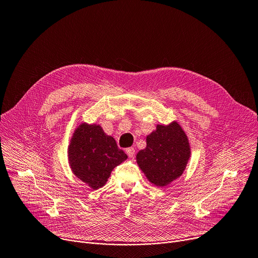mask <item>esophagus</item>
I'll return each instance as SVG.
<instances>
[{
	"label": "esophagus",
	"instance_id": "obj_1",
	"mask_svg": "<svg viewBox=\"0 0 258 258\" xmlns=\"http://www.w3.org/2000/svg\"><path fill=\"white\" fill-rule=\"evenodd\" d=\"M126 153L128 154L129 157H133L134 154H136V149L132 148V147H131V148H127L126 149Z\"/></svg>",
	"mask_w": 258,
	"mask_h": 258
}]
</instances>
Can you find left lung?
Returning a JSON list of instances; mask_svg holds the SVG:
<instances>
[{
  "mask_svg": "<svg viewBox=\"0 0 258 258\" xmlns=\"http://www.w3.org/2000/svg\"><path fill=\"white\" fill-rule=\"evenodd\" d=\"M147 147L137 155V162L147 178L164 187L178 178L190 158L189 141L176 121L157 125L146 139Z\"/></svg>",
  "mask_w": 258,
  "mask_h": 258,
  "instance_id": "8db88e82",
  "label": "left lung"
}]
</instances>
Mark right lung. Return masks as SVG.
I'll list each match as a JSON object with an SVG mask.
<instances>
[{
	"instance_id": "1",
	"label": "right lung",
	"mask_w": 258,
	"mask_h": 258,
	"mask_svg": "<svg viewBox=\"0 0 258 258\" xmlns=\"http://www.w3.org/2000/svg\"><path fill=\"white\" fill-rule=\"evenodd\" d=\"M68 158L73 174L95 190L105 185L112 170L125 161L127 154L100 125L84 122L73 133Z\"/></svg>"
}]
</instances>
